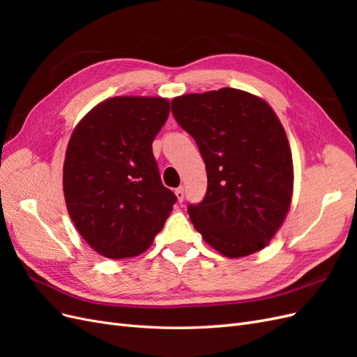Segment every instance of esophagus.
Segmentation results:
<instances>
[{
    "instance_id": "esophagus-1",
    "label": "esophagus",
    "mask_w": 357,
    "mask_h": 357,
    "mask_svg": "<svg viewBox=\"0 0 357 357\" xmlns=\"http://www.w3.org/2000/svg\"><path fill=\"white\" fill-rule=\"evenodd\" d=\"M176 197H177L178 202H183V199H185V189H183V188H177V189H176Z\"/></svg>"
}]
</instances>
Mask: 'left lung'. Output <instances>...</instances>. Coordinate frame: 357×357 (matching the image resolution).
I'll list each match as a JSON object with an SVG mask.
<instances>
[{
	"instance_id": "8db88e82",
	"label": "left lung",
	"mask_w": 357,
	"mask_h": 357,
	"mask_svg": "<svg viewBox=\"0 0 357 357\" xmlns=\"http://www.w3.org/2000/svg\"><path fill=\"white\" fill-rule=\"evenodd\" d=\"M171 105L207 171L204 199L188 205L195 229L226 257L262 250L294 190L291 152L277 114L262 98L232 88L181 95Z\"/></svg>"
}]
</instances>
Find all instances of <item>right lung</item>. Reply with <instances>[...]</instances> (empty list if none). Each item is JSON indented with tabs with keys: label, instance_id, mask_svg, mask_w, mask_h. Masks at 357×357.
<instances>
[{
	"label": "right lung",
	"instance_id": "right-lung-1",
	"mask_svg": "<svg viewBox=\"0 0 357 357\" xmlns=\"http://www.w3.org/2000/svg\"><path fill=\"white\" fill-rule=\"evenodd\" d=\"M168 114L169 101L160 96H114L73 131L63 162L68 214L105 257L146 252L177 201L162 185L152 150Z\"/></svg>",
	"mask_w": 357,
	"mask_h": 357
}]
</instances>
